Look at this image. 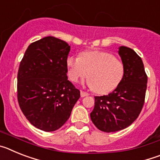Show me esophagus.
<instances>
[{
    "instance_id": "34e87169",
    "label": "esophagus",
    "mask_w": 160,
    "mask_h": 160,
    "mask_svg": "<svg viewBox=\"0 0 160 160\" xmlns=\"http://www.w3.org/2000/svg\"><path fill=\"white\" fill-rule=\"evenodd\" d=\"M89 94L87 92H85L83 90H81V97H86V96H88Z\"/></svg>"
}]
</instances>
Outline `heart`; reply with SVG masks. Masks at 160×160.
Instances as JSON below:
<instances>
[{
  "label": "heart",
  "instance_id": "obj_1",
  "mask_svg": "<svg viewBox=\"0 0 160 160\" xmlns=\"http://www.w3.org/2000/svg\"><path fill=\"white\" fill-rule=\"evenodd\" d=\"M68 75L73 82H78L88 74L87 85L98 94L112 91L119 84L123 76L122 62L107 52H83L79 57L70 56L66 60Z\"/></svg>",
  "mask_w": 160,
  "mask_h": 160
}]
</instances>
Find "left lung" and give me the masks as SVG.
<instances>
[{"label": "left lung", "instance_id": "left-lung-1", "mask_svg": "<svg viewBox=\"0 0 160 160\" xmlns=\"http://www.w3.org/2000/svg\"><path fill=\"white\" fill-rule=\"evenodd\" d=\"M124 73L116 89L108 95L95 96L90 118L98 130L115 132L129 127L143 107L148 76L141 58L132 49L118 48Z\"/></svg>", "mask_w": 160, "mask_h": 160}]
</instances>
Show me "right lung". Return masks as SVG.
<instances>
[{
	"label": "right lung",
	"instance_id": "obj_1",
	"mask_svg": "<svg viewBox=\"0 0 160 160\" xmlns=\"http://www.w3.org/2000/svg\"><path fill=\"white\" fill-rule=\"evenodd\" d=\"M70 46L54 37H46L28 46L18 73L20 108L32 126L53 131L64 125L80 98L68 80Z\"/></svg>",
	"mask_w": 160,
	"mask_h": 160
}]
</instances>
